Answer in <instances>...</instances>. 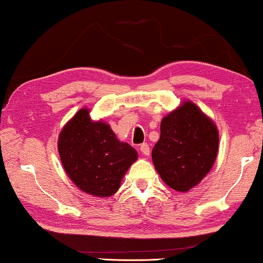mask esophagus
<instances>
[{
	"label": "esophagus",
	"mask_w": 263,
	"mask_h": 263,
	"mask_svg": "<svg viewBox=\"0 0 263 263\" xmlns=\"http://www.w3.org/2000/svg\"><path fill=\"white\" fill-rule=\"evenodd\" d=\"M140 151H141L142 154H145V156H149V146L147 145V143H142L141 146H140Z\"/></svg>",
	"instance_id": "esophagus-1"
}]
</instances>
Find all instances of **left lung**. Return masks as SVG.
I'll use <instances>...</instances> for the list:
<instances>
[{
	"label": "left lung",
	"instance_id": "8db88e82",
	"mask_svg": "<svg viewBox=\"0 0 263 263\" xmlns=\"http://www.w3.org/2000/svg\"><path fill=\"white\" fill-rule=\"evenodd\" d=\"M218 148L217 125L195 104L184 102L161 120L152 160L170 188L185 193L211 171Z\"/></svg>",
	"mask_w": 263,
	"mask_h": 263
}]
</instances>
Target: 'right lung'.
<instances>
[{"label":"right lung","instance_id":"right-lung-1","mask_svg":"<svg viewBox=\"0 0 263 263\" xmlns=\"http://www.w3.org/2000/svg\"><path fill=\"white\" fill-rule=\"evenodd\" d=\"M59 153L71 182L98 197L114 195L138 159V152L121 142L109 124L91 120L88 109L79 110L61 130Z\"/></svg>","mask_w":263,"mask_h":263}]
</instances>
